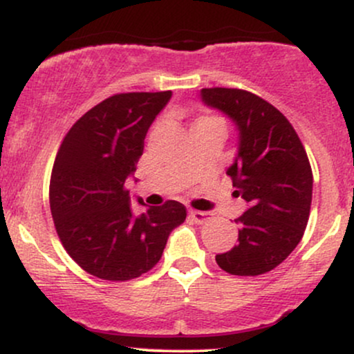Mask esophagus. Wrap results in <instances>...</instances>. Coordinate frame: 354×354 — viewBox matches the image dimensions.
Here are the masks:
<instances>
[{
  "instance_id": "esophagus-1",
  "label": "esophagus",
  "mask_w": 354,
  "mask_h": 354,
  "mask_svg": "<svg viewBox=\"0 0 354 354\" xmlns=\"http://www.w3.org/2000/svg\"><path fill=\"white\" fill-rule=\"evenodd\" d=\"M189 216L194 223H198V225H203V223H206L209 219L208 213H205V211H196V209H191Z\"/></svg>"
}]
</instances>
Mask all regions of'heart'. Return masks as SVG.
<instances>
[{
	"label": "heart",
	"mask_w": 354,
	"mask_h": 354,
	"mask_svg": "<svg viewBox=\"0 0 354 354\" xmlns=\"http://www.w3.org/2000/svg\"><path fill=\"white\" fill-rule=\"evenodd\" d=\"M208 120H219V118H216V116H209V115H203V116L198 118V120L194 121V123H201V121H208Z\"/></svg>",
	"instance_id": "1"
}]
</instances>
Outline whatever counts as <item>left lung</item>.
<instances>
[{"label": "left lung", "mask_w": 354, "mask_h": 354, "mask_svg": "<svg viewBox=\"0 0 354 354\" xmlns=\"http://www.w3.org/2000/svg\"><path fill=\"white\" fill-rule=\"evenodd\" d=\"M201 98L238 126V154L226 174L234 196L248 203L236 219L238 245L216 254V263L230 274H265L291 254L306 230L310 160L286 116L259 96L238 88H203Z\"/></svg>", "instance_id": "8db88e82"}]
</instances>
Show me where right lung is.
Here are the masks:
<instances>
[{
    "instance_id": "obj_1",
    "label": "right lung",
    "mask_w": 354,
    "mask_h": 354,
    "mask_svg": "<svg viewBox=\"0 0 354 354\" xmlns=\"http://www.w3.org/2000/svg\"><path fill=\"white\" fill-rule=\"evenodd\" d=\"M171 91L120 93L84 113L63 138L50 181L61 245L89 274L128 281L153 270L186 208L166 201L133 214L126 178Z\"/></svg>"
}]
</instances>
